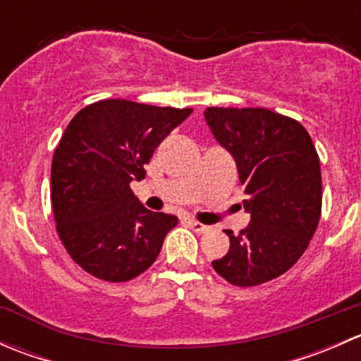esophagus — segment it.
<instances>
[{"mask_svg": "<svg viewBox=\"0 0 361 361\" xmlns=\"http://www.w3.org/2000/svg\"><path fill=\"white\" fill-rule=\"evenodd\" d=\"M188 225H190V228L194 232H197V234H204V232H209V225H204L201 221L197 220H188Z\"/></svg>", "mask_w": 361, "mask_h": 361, "instance_id": "esophagus-1", "label": "esophagus"}]
</instances>
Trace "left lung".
<instances>
[{
	"label": "left lung",
	"mask_w": 361,
	"mask_h": 361,
	"mask_svg": "<svg viewBox=\"0 0 361 361\" xmlns=\"http://www.w3.org/2000/svg\"><path fill=\"white\" fill-rule=\"evenodd\" d=\"M218 143L235 160L250 225L211 262L235 286H257L285 274L307 250L322 216V169L302 123L267 108H206Z\"/></svg>",
	"instance_id": "8db88e82"
}]
</instances>
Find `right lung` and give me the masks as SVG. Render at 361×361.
<instances>
[{"instance_id":"obj_1","label":"right lung","mask_w":361,"mask_h":361,"mask_svg":"<svg viewBox=\"0 0 361 361\" xmlns=\"http://www.w3.org/2000/svg\"><path fill=\"white\" fill-rule=\"evenodd\" d=\"M192 108L104 99L68 123L52 159L57 234L85 272L110 283L143 274L157 260L174 214L147 209L130 190L160 141Z\"/></svg>"}]
</instances>
